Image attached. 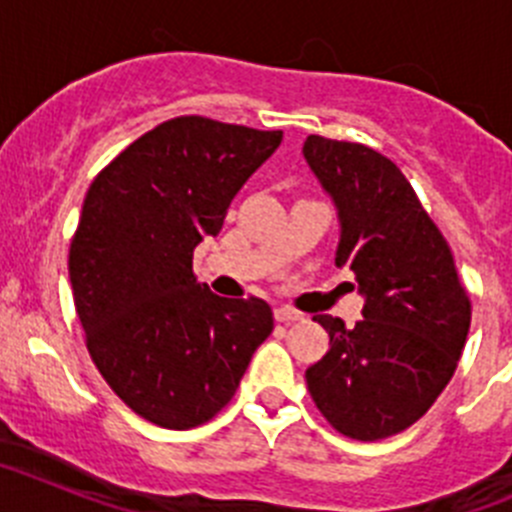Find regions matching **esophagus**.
<instances>
[{"label": "esophagus", "instance_id": "1", "mask_svg": "<svg viewBox=\"0 0 512 512\" xmlns=\"http://www.w3.org/2000/svg\"><path fill=\"white\" fill-rule=\"evenodd\" d=\"M274 318H277L279 323H295V320H302V312L292 310V307H277V310H274Z\"/></svg>", "mask_w": 512, "mask_h": 512}]
</instances>
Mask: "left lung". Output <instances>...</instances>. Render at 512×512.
<instances>
[{
  "label": "left lung",
  "instance_id": "obj_1",
  "mask_svg": "<svg viewBox=\"0 0 512 512\" xmlns=\"http://www.w3.org/2000/svg\"><path fill=\"white\" fill-rule=\"evenodd\" d=\"M307 166L338 212V269L356 274L364 318L315 315L328 354L307 390L338 433L379 441L405 431L454 377L472 305L454 256L390 158L361 143L307 135Z\"/></svg>",
  "mask_w": 512,
  "mask_h": 512
}]
</instances>
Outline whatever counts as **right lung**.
Here are the masks:
<instances>
[{
	"label": "right lung",
	"mask_w": 512,
	"mask_h": 512,
	"mask_svg": "<svg viewBox=\"0 0 512 512\" xmlns=\"http://www.w3.org/2000/svg\"><path fill=\"white\" fill-rule=\"evenodd\" d=\"M282 130L174 117L97 174L69 253L76 315L104 382L140 418L187 431L235 395L274 330L259 297L212 295L192 271Z\"/></svg>",
	"instance_id": "add662e5"
}]
</instances>
